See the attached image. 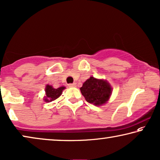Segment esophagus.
Returning <instances> with one entry per match:
<instances>
[{
  "mask_svg": "<svg viewBox=\"0 0 160 160\" xmlns=\"http://www.w3.org/2000/svg\"><path fill=\"white\" fill-rule=\"evenodd\" d=\"M69 87L70 88H72V87H75L76 86V83H70V84H69Z\"/></svg>",
  "mask_w": 160,
  "mask_h": 160,
  "instance_id": "obj_1",
  "label": "esophagus"
}]
</instances>
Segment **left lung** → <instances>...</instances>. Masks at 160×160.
<instances>
[{"label":"left lung","instance_id":"left-lung-1","mask_svg":"<svg viewBox=\"0 0 160 160\" xmlns=\"http://www.w3.org/2000/svg\"><path fill=\"white\" fill-rule=\"evenodd\" d=\"M112 88L107 80L90 77L82 84L80 91L85 100L96 106H102L108 102Z\"/></svg>","mask_w":160,"mask_h":160}]
</instances>
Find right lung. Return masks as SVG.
<instances>
[{
    "instance_id": "obj_1",
    "label": "right lung",
    "mask_w": 160,
    "mask_h": 160,
    "mask_svg": "<svg viewBox=\"0 0 160 160\" xmlns=\"http://www.w3.org/2000/svg\"><path fill=\"white\" fill-rule=\"evenodd\" d=\"M65 89L64 86L58 88H53L52 85H47L46 86V96L44 97V101L46 102H53L58 98L62 95L63 90Z\"/></svg>"
}]
</instances>
